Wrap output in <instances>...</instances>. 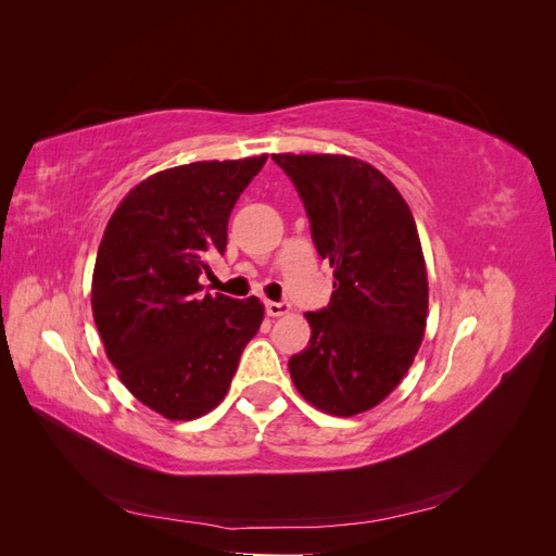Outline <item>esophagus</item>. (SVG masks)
Returning a JSON list of instances; mask_svg holds the SVG:
<instances>
[{"label":"esophagus","mask_w":556,"mask_h":556,"mask_svg":"<svg viewBox=\"0 0 556 556\" xmlns=\"http://www.w3.org/2000/svg\"><path fill=\"white\" fill-rule=\"evenodd\" d=\"M266 313L271 317H280L290 313V304L288 301H266Z\"/></svg>","instance_id":"obj_1"}]
</instances>
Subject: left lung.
I'll return each instance as SVG.
<instances>
[{
	"mask_svg": "<svg viewBox=\"0 0 556 556\" xmlns=\"http://www.w3.org/2000/svg\"><path fill=\"white\" fill-rule=\"evenodd\" d=\"M304 201L317 255L333 266L329 306L306 313L308 348L290 357L299 394L350 417L390 394L422 345L429 282L406 199L348 155H271Z\"/></svg>",
	"mask_w": 556,
	"mask_h": 556,
	"instance_id": "8db88e82",
	"label": "left lung"
}]
</instances>
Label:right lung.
<instances>
[{"label":"right lung","instance_id":"obj_1","mask_svg":"<svg viewBox=\"0 0 556 556\" xmlns=\"http://www.w3.org/2000/svg\"><path fill=\"white\" fill-rule=\"evenodd\" d=\"M266 155L192 162L139 182L99 243L92 315L117 376L166 419H197L229 390L264 306L201 294L208 257L227 248L233 204Z\"/></svg>","mask_w":556,"mask_h":556}]
</instances>
